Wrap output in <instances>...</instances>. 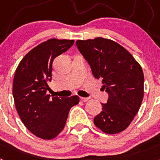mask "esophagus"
<instances>
[{
    "label": "esophagus",
    "mask_w": 160,
    "mask_h": 160,
    "mask_svg": "<svg viewBox=\"0 0 160 160\" xmlns=\"http://www.w3.org/2000/svg\"><path fill=\"white\" fill-rule=\"evenodd\" d=\"M89 99H90V98H83V97L80 98V100H81L82 102H87L88 101Z\"/></svg>",
    "instance_id": "obj_1"
}]
</instances>
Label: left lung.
<instances>
[{
    "instance_id": "1",
    "label": "left lung",
    "mask_w": 160,
    "mask_h": 160,
    "mask_svg": "<svg viewBox=\"0 0 160 160\" xmlns=\"http://www.w3.org/2000/svg\"><path fill=\"white\" fill-rule=\"evenodd\" d=\"M97 79L108 93L107 104L94 117V123L106 134H117L131 124L143 98L142 67L117 42L101 37L76 42Z\"/></svg>"
}]
</instances>
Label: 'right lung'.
Here are the masks:
<instances>
[{"label":"right lung","mask_w":160,"mask_h":160,"mask_svg":"<svg viewBox=\"0 0 160 160\" xmlns=\"http://www.w3.org/2000/svg\"><path fill=\"white\" fill-rule=\"evenodd\" d=\"M73 42L51 38L39 44L25 55L14 74L12 95L20 118L31 133L43 139H52L59 135L70 108L79 102L77 95L50 98L46 94L53 60Z\"/></svg>","instance_id":"right-lung-1"}]
</instances>
